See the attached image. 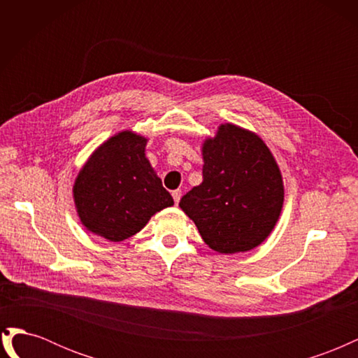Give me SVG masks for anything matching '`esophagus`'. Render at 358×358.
Returning a JSON list of instances; mask_svg holds the SVG:
<instances>
[{
  "mask_svg": "<svg viewBox=\"0 0 358 358\" xmlns=\"http://www.w3.org/2000/svg\"><path fill=\"white\" fill-rule=\"evenodd\" d=\"M171 196H173V200H175V203L178 204V203H179V200H180V196H182V191H180V189L171 191Z\"/></svg>",
  "mask_w": 358,
  "mask_h": 358,
  "instance_id": "34e87169",
  "label": "esophagus"
}]
</instances>
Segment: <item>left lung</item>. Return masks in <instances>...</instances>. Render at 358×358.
I'll use <instances>...</instances> for the list:
<instances>
[{
  "mask_svg": "<svg viewBox=\"0 0 358 358\" xmlns=\"http://www.w3.org/2000/svg\"><path fill=\"white\" fill-rule=\"evenodd\" d=\"M203 182L180 199L201 239L220 254L246 252L273 231L284 204V182L263 138L221 124L204 140Z\"/></svg>",
  "mask_w": 358,
  "mask_h": 358,
  "instance_id": "left-lung-1",
  "label": "left lung"
}]
</instances>
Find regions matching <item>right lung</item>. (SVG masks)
<instances>
[{
  "mask_svg": "<svg viewBox=\"0 0 358 358\" xmlns=\"http://www.w3.org/2000/svg\"><path fill=\"white\" fill-rule=\"evenodd\" d=\"M148 138L117 133L96 148L73 185L79 220L92 234L122 242L175 203L146 158Z\"/></svg>",
  "mask_w": 358,
  "mask_h": 358,
  "instance_id": "obj_1",
  "label": "right lung"
}]
</instances>
